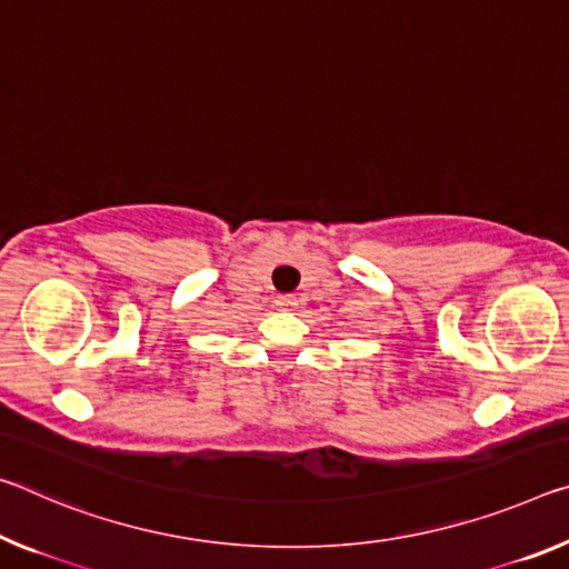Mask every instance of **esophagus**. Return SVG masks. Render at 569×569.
I'll list each match as a JSON object with an SVG mask.
<instances>
[{"mask_svg": "<svg viewBox=\"0 0 569 569\" xmlns=\"http://www.w3.org/2000/svg\"><path fill=\"white\" fill-rule=\"evenodd\" d=\"M278 309H293L296 306V296H291V293H283V296H276V301H273Z\"/></svg>", "mask_w": 569, "mask_h": 569, "instance_id": "esophagus-1", "label": "esophagus"}]
</instances>
